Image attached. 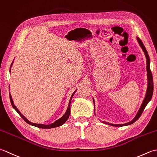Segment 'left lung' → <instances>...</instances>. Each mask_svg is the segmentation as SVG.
<instances>
[{"label": "left lung", "instance_id": "obj_1", "mask_svg": "<svg viewBox=\"0 0 157 157\" xmlns=\"http://www.w3.org/2000/svg\"><path fill=\"white\" fill-rule=\"evenodd\" d=\"M137 40H138V43L140 44V47L142 48V49L144 51V54L146 56V64H147V76H148V89H147V92H146V97L144 98V100L143 103L141 105V107H140V110L138 111V113H137V115L136 116V117L134 118V119L132 121H130L129 123H124V124H111L109 123H107V122H105V121H102V123H105V124H110V125L112 126H114V127H123V126H126V125H129V124H131L133 123L135 121H136L137 119H139L141 116L143 111L144 110L146 106V105L148 104V102L151 100V98L152 97V94H153V89H154V86H153V78H152V72H151V70H150V58H149V56L148 54V52H147V51L146 49V48L144 45L143 43L142 42V40L140 39V38L137 37ZM94 106H95V103H94Z\"/></svg>", "mask_w": 157, "mask_h": 157}]
</instances>
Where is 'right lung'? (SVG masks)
Returning <instances> with one entry per match:
<instances>
[{
    "label": "right lung",
    "instance_id": "right-lung-1",
    "mask_svg": "<svg viewBox=\"0 0 157 157\" xmlns=\"http://www.w3.org/2000/svg\"><path fill=\"white\" fill-rule=\"evenodd\" d=\"M11 65H12V64H11ZM75 91L74 93H73V94L72 95V97L70 98V101H69V104H68V109H67V110H66V113L64 114V115H63V116L62 117H61L60 119H59L58 120H57L56 121H55V122L52 123V124H36V123H33L30 122V121H28V120L26 119V118H25V117L23 116V115H22V114H21L20 112L18 110V109H17V108H16V106H15V105L14 104H13V100H12V98H11V95H9V98H10V101H11V105H12L13 108L14 109H15L16 111H17V113L20 115V117H21L22 118V119H23L27 123L30 124H31V125H33V126H35V127H38V128H41V129H51V128H54V127H59V126H61V125H62V124H63V123H64L67 120H68V117H69V116H70V103H71V100H72V96H73V95H74Z\"/></svg>",
    "mask_w": 157,
    "mask_h": 157
}]
</instances>
